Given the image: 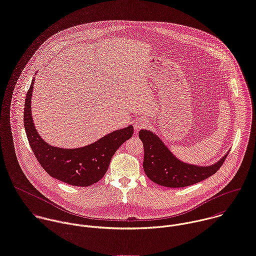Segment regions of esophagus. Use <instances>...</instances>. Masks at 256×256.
Here are the masks:
<instances>
[{"mask_svg":"<svg viewBox=\"0 0 256 256\" xmlns=\"http://www.w3.org/2000/svg\"><path fill=\"white\" fill-rule=\"evenodd\" d=\"M148 126V122L144 118H140L134 122V130L138 132L140 130L146 128Z\"/></svg>","mask_w":256,"mask_h":256,"instance_id":"1","label":"esophagus"}]
</instances>
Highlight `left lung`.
I'll return each mask as SVG.
<instances>
[{
	"label": "left lung",
	"mask_w": 256,
	"mask_h": 256,
	"mask_svg": "<svg viewBox=\"0 0 256 256\" xmlns=\"http://www.w3.org/2000/svg\"><path fill=\"white\" fill-rule=\"evenodd\" d=\"M138 136L144 144V171L150 180L164 187L183 188L199 183L214 175L227 158L225 154L209 166L188 164L174 156L150 130H140Z\"/></svg>",
	"instance_id": "1"
}]
</instances>
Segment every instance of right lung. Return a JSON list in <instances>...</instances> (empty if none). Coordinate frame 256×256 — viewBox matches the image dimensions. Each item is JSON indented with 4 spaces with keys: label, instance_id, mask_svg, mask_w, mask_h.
<instances>
[{
    "label": "right lung",
    "instance_id": "obj_1",
    "mask_svg": "<svg viewBox=\"0 0 256 256\" xmlns=\"http://www.w3.org/2000/svg\"><path fill=\"white\" fill-rule=\"evenodd\" d=\"M34 79L27 92L24 108V126L29 144L45 171L66 184L88 187L106 173L118 148L132 136V126L106 134L98 142L79 148H60L46 144L38 134L31 114V96Z\"/></svg>",
    "mask_w": 256,
    "mask_h": 256
}]
</instances>
